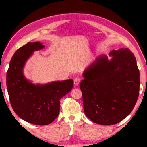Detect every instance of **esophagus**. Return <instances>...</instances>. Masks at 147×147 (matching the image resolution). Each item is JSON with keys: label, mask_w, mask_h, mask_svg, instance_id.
Returning a JSON list of instances; mask_svg holds the SVG:
<instances>
[{"label": "esophagus", "mask_w": 147, "mask_h": 147, "mask_svg": "<svg viewBox=\"0 0 147 147\" xmlns=\"http://www.w3.org/2000/svg\"><path fill=\"white\" fill-rule=\"evenodd\" d=\"M80 79L79 78H76L75 79H74V85L75 86H78L80 84Z\"/></svg>", "instance_id": "esophagus-1"}]
</instances>
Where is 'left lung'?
I'll list each match as a JSON object with an SVG mask.
<instances>
[{"mask_svg":"<svg viewBox=\"0 0 147 147\" xmlns=\"http://www.w3.org/2000/svg\"><path fill=\"white\" fill-rule=\"evenodd\" d=\"M100 55L86 68L80 84L84 110L94 123L112 125L132 112L139 94L136 58L127 48Z\"/></svg>","mask_w":147,"mask_h":147,"instance_id":"8db88e82","label":"left lung"}]
</instances>
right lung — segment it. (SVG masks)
<instances>
[{
    "label": "right lung",
    "instance_id": "1",
    "mask_svg": "<svg viewBox=\"0 0 147 147\" xmlns=\"http://www.w3.org/2000/svg\"><path fill=\"white\" fill-rule=\"evenodd\" d=\"M44 47L39 41L29 42L20 47L14 53L7 73L8 94L13 110L21 119L36 125H47L57 117L59 100L74 85L72 79L35 84L25 78L26 62L34 52Z\"/></svg>",
    "mask_w": 147,
    "mask_h": 147
}]
</instances>
